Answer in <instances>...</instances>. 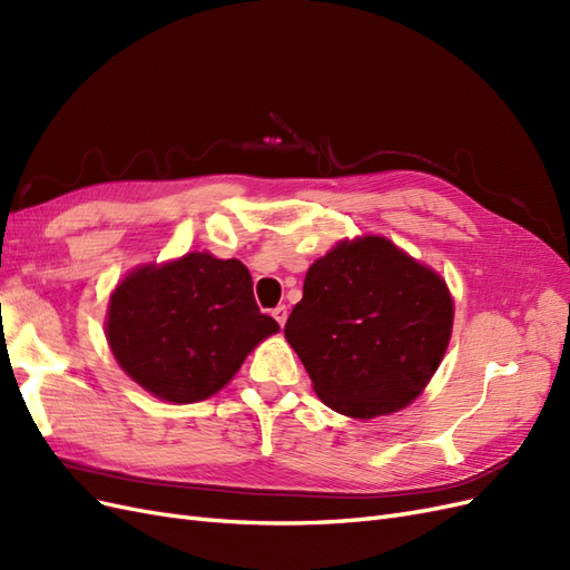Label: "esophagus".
<instances>
[{"mask_svg":"<svg viewBox=\"0 0 570 570\" xmlns=\"http://www.w3.org/2000/svg\"><path fill=\"white\" fill-rule=\"evenodd\" d=\"M271 314H273V318H275V321H278V325L283 327V325H285V321H287V306H285V304H281V306H275Z\"/></svg>","mask_w":570,"mask_h":570,"instance_id":"34e87169","label":"esophagus"}]
</instances>
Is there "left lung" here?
I'll return each instance as SVG.
<instances>
[{
	"label": "left lung",
	"instance_id": "obj_1",
	"mask_svg": "<svg viewBox=\"0 0 570 570\" xmlns=\"http://www.w3.org/2000/svg\"><path fill=\"white\" fill-rule=\"evenodd\" d=\"M454 302L440 275L390 239H344L304 278L285 337L321 400L352 419L411 404L452 337Z\"/></svg>",
	"mask_w": 570,
	"mask_h": 570
}]
</instances>
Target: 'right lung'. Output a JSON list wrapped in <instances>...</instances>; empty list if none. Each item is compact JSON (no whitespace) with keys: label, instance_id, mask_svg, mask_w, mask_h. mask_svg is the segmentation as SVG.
<instances>
[{"label":"right lung","instance_id":"obj_1","mask_svg":"<svg viewBox=\"0 0 570 570\" xmlns=\"http://www.w3.org/2000/svg\"><path fill=\"white\" fill-rule=\"evenodd\" d=\"M281 325L258 312L237 258L189 252L135 268L109 299V347L137 385L174 404L216 394Z\"/></svg>","mask_w":570,"mask_h":570}]
</instances>
